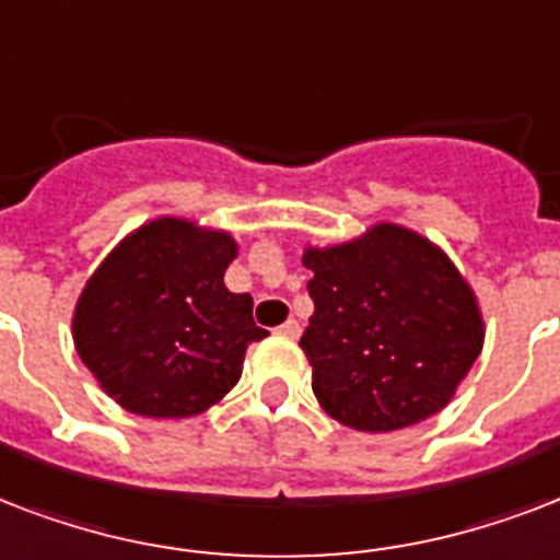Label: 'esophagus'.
<instances>
[{
    "instance_id": "esophagus-1",
    "label": "esophagus",
    "mask_w": 560,
    "mask_h": 560,
    "mask_svg": "<svg viewBox=\"0 0 560 560\" xmlns=\"http://www.w3.org/2000/svg\"><path fill=\"white\" fill-rule=\"evenodd\" d=\"M277 336H283V339H298V336H301V324L294 318H289L285 324L277 327Z\"/></svg>"
}]
</instances>
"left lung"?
<instances>
[{
    "mask_svg": "<svg viewBox=\"0 0 560 560\" xmlns=\"http://www.w3.org/2000/svg\"><path fill=\"white\" fill-rule=\"evenodd\" d=\"M315 303L301 348L329 418L394 432L453 400L482 353L474 289L427 236L380 221L329 248H303Z\"/></svg>",
    "mask_w": 560,
    "mask_h": 560,
    "instance_id": "obj_1",
    "label": "left lung"
}]
</instances>
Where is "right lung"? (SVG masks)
<instances>
[{"mask_svg": "<svg viewBox=\"0 0 560 560\" xmlns=\"http://www.w3.org/2000/svg\"><path fill=\"white\" fill-rule=\"evenodd\" d=\"M240 254L228 231L160 215L128 233L86 280L72 341L95 383L142 418H192L240 383L254 298L224 271Z\"/></svg>", "mask_w": 560, "mask_h": 560, "instance_id": "right-lung-1", "label": "right lung"}]
</instances>
